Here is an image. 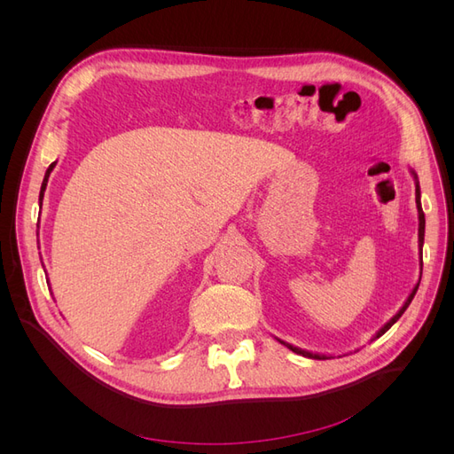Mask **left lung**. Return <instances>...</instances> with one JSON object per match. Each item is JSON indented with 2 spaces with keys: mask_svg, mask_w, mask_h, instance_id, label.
Returning <instances> with one entry per match:
<instances>
[{
  "mask_svg": "<svg viewBox=\"0 0 454 454\" xmlns=\"http://www.w3.org/2000/svg\"><path fill=\"white\" fill-rule=\"evenodd\" d=\"M409 172H411V176H413V180H415V200H417V210H419V255H420V277H422V246H424V227H426V219H424V212H422V204H420V185H419V176H417V172L415 170H411L409 168ZM419 284H420V280L415 284V287L413 290H411V294H409V297L405 299V303L402 305V309L397 310L392 318L384 324L379 332L371 337V340H375V339H379L380 335H384L388 332V329L402 318V314L407 310V307L411 305V301H413V297H415V294H417V290H419ZM277 340L278 342H282L284 347H287L290 348L292 352H295V354H299V356H305V358H312V360H329V358H335V356H332V354H320V352H310V350H305V348H299V347H294V345H290V342H286V340H282V339H278L277 337ZM340 358V356H339Z\"/></svg>",
  "mask_w": 454,
  "mask_h": 454,
  "instance_id": "1",
  "label": "left lung"
}]
</instances>
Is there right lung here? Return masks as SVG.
Wrapping results in <instances>:
<instances>
[{"mask_svg":"<svg viewBox=\"0 0 454 454\" xmlns=\"http://www.w3.org/2000/svg\"><path fill=\"white\" fill-rule=\"evenodd\" d=\"M57 167V160H54L51 167L47 168V172H45V177H43V184H41V191H39V206H41V202H43V195H45V189H47V182H49V176H51V172H52V168Z\"/></svg>","mask_w":454,"mask_h":454,"instance_id":"1","label":"right lung"}]
</instances>
